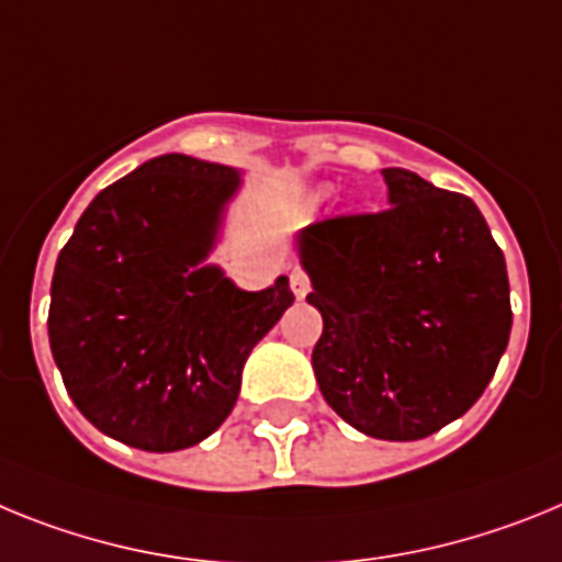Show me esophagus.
I'll return each mask as SVG.
<instances>
[{
    "instance_id": "obj_1",
    "label": "esophagus",
    "mask_w": 562,
    "mask_h": 562,
    "mask_svg": "<svg viewBox=\"0 0 562 562\" xmlns=\"http://www.w3.org/2000/svg\"><path fill=\"white\" fill-rule=\"evenodd\" d=\"M291 291H294L296 300H305V296H308L311 277L305 274L302 268H294V271H291Z\"/></svg>"
}]
</instances>
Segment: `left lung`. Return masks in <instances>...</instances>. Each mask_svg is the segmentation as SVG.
<instances>
[{"label": "left lung", "instance_id": "obj_1", "mask_svg": "<svg viewBox=\"0 0 562 562\" xmlns=\"http://www.w3.org/2000/svg\"><path fill=\"white\" fill-rule=\"evenodd\" d=\"M390 206L296 237L322 314L311 364L350 427L418 441L481 398L512 330L504 251L467 194L382 169Z\"/></svg>", "mask_w": 562, "mask_h": 562}]
</instances>
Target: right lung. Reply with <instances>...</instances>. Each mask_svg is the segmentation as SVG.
<instances>
[{
	"label": "right lung",
	"mask_w": 562,
	"mask_h": 562,
	"mask_svg": "<svg viewBox=\"0 0 562 562\" xmlns=\"http://www.w3.org/2000/svg\"><path fill=\"white\" fill-rule=\"evenodd\" d=\"M237 187L232 166L160 155L95 194L58 254L53 359L81 416L126 447L175 452L212 436L248 353L294 302L288 277L240 291L203 266Z\"/></svg>",
	"instance_id": "obj_1"
}]
</instances>
